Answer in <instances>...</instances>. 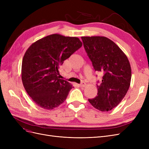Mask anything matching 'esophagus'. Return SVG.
Returning <instances> with one entry per match:
<instances>
[{"instance_id":"obj_1","label":"esophagus","mask_w":149,"mask_h":149,"mask_svg":"<svg viewBox=\"0 0 149 149\" xmlns=\"http://www.w3.org/2000/svg\"><path fill=\"white\" fill-rule=\"evenodd\" d=\"M86 86V83H84V82H81V84H80V86L81 87H84Z\"/></svg>"}]
</instances>
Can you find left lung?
Wrapping results in <instances>:
<instances>
[{"instance_id":"8db88e82","label":"left lung","mask_w":149,"mask_h":149,"mask_svg":"<svg viewBox=\"0 0 149 149\" xmlns=\"http://www.w3.org/2000/svg\"><path fill=\"white\" fill-rule=\"evenodd\" d=\"M81 39L94 70L103 73L100 84H97V96L88 101L99 111H111L123 100L129 88L131 68L128 58L106 37H82Z\"/></svg>"}]
</instances>
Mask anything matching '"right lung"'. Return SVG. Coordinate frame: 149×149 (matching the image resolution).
I'll return each instance as SVG.
<instances>
[{
	"label": "right lung",
	"mask_w": 149,
	"mask_h": 149,
	"mask_svg": "<svg viewBox=\"0 0 149 149\" xmlns=\"http://www.w3.org/2000/svg\"><path fill=\"white\" fill-rule=\"evenodd\" d=\"M81 47L77 37L53 34L27 49L22 60V80L26 93L38 106L50 110L65 101L73 87L59 78L58 69Z\"/></svg>",
	"instance_id": "add662e5"
}]
</instances>
